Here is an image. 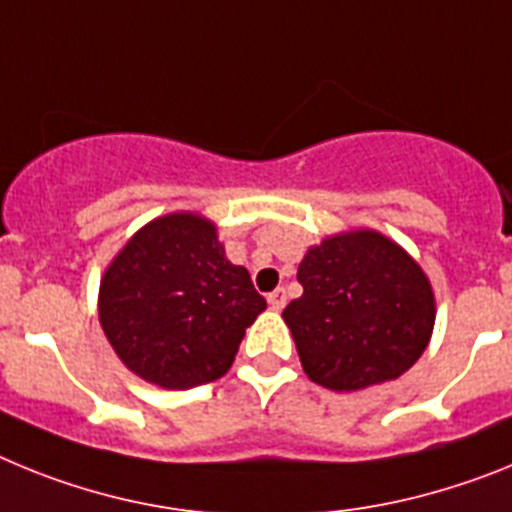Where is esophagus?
I'll use <instances>...</instances> for the list:
<instances>
[{
  "mask_svg": "<svg viewBox=\"0 0 512 512\" xmlns=\"http://www.w3.org/2000/svg\"><path fill=\"white\" fill-rule=\"evenodd\" d=\"M268 304L273 306L275 311H281L286 306V291L283 288H275L273 293H268Z\"/></svg>",
  "mask_w": 512,
  "mask_h": 512,
  "instance_id": "esophagus-1",
  "label": "esophagus"
}]
</instances>
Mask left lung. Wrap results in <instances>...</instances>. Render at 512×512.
Segmentation results:
<instances>
[{
  "mask_svg": "<svg viewBox=\"0 0 512 512\" xmlns=\"http://www.w3.org/2000/svg\"><path fill=\"white\" fill-rule=\"evenodd\" d=\"M304 293L283 309L301 366L314 384L358 391L410 371L435 324L428 275L397 242L371 229L309 247Z\"/></svg>",
  "mask_w": 512,
  "mask_h": 512,
  "instance_id": "obj_1",
  "label": "left lung"
}]
</instances>
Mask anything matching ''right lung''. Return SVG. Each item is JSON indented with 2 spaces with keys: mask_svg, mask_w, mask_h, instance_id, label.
I'll return each instance as SVG.
<instances>
[{
  "mask_svg": "<svg viewBox=\"0 0 512 512\" xmlns=\"http://www.w3.org/2000/svg\"><path fill=\"white\" fill-rule=\"evenodd\" d=\"M265 306L250 273L226 260L216 226L198 213L141 226L102 275L97 301L115 355L162 389L221 379Z\"/></svg>",
  "mask_w": 512,
  "mask_h": 512,
  "instance_id": "obj_1",
  "label": "right lung"
}]
</instances>
